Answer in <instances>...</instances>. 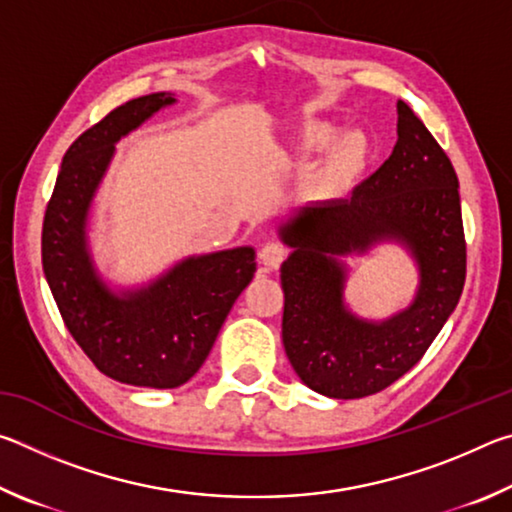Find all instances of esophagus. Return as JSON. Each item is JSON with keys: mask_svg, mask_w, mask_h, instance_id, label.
Returning a JSON list of instances; mask_svg holds the SVG:
<instances>
[{"mask_svg": "<svg viewBox=\"0 0 512 512\" xmlns=\"http://www.w3.org/2000/svg\"><path fill=\"white\" fill-rule=\"evenodd\" d=\"M284 259H287V250L280 244H266L259 250V264L264 266V271H275Z\"/></svg>", "mask_w": 512, "mask_h": 512, "instance_id": "34e87169", "label": "esophagus"}]
</instances>
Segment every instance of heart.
<instances>
[{
    "mask_svg": "<svg viewBox=\"0 0 512 512\" xmlns=\"http://www.w3.org/2000/svg\"><path fill=\"white\" fill-rule=\"evenodd\" d=\"M318 169L311 178V194L320 201H339L350 196L366 176L372 160L368 135L359 128L341 133V126L327 119H309L300 126L293 140V153L300 160L322 153Z\"/></svg>",
    "mask_w": 512,
    "mask_h": 512,
    "instance_id": "b5f03b06",
    "label": "heart"
}]
</instances>
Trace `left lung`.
<instances>
[{
    "instance_id": "obj_1",
    "label": "left lung",
    "mask_w": 512,
    "mask_h": 512,
    "mask_svg": "<svg viewBox=\"0 0 512 512\" xmlns=\"http://www.w3.org/2000/svg\"><path fill=\"white\" fill-rule=\"evenodd\" d=\"M282 343L302 384L334 400L384 391L422 359L465 284L458 178L447 153L404 101L395 149L352 198L302 205L282 223ZM395 240L419 264L412 305L386 321L352 315L340 257Z\"/></svg>"
}]
</instances>
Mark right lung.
I'll list each match as a JSON object with an SVG mask.
<instances>
[{
  "mask_svg": "<svg viewBox=\"0 0 512 512\" xmlns=\"http://www.w3.org/2000/svg\"><path fill=\"white\" fill-rule=\"evenodd\" d=\"M171 103L169 92L146 94L88 128L65 153L42 223V268L69 334L103 375L146 388H178L196 375L257 268L255 250L239 246L187 257L119 293L97 273L85 228L115 144Z\"/></svg>",
  "mask_w": 512,
  "mask_h": 512,
  "instance_id": "add662e5",
  "label": "right lung"
}]
</instances>
